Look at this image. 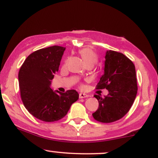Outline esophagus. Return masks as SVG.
Here are the masks:
<instances>
[{"label":"esophagus","mask_w":158,"mask_h":158,"mask_svg":"<svg viewBox=\"0 0 158 158\" xmlns=\"http://www.w3.org/2000/svg\"><path fill=\"white\" fill-rule=\"evenodd\" d=\"M88 97H89V96L87 95V94H82V93L79 94V98H80V99H82V98H86Z\"/></svg>","instance_id":"34e87169"}]
</instances>
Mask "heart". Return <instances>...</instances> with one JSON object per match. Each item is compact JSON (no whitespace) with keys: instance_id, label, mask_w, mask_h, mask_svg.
<instances>
[{"instance_id":"obj_1","label":"heart","mask_w":158,"mask_h":158,"mask_svg":"<svg viewBox=\"0 0 158 158\" xmlns=\"http://www.w3.org/2000/svg\"><path fill=\"white\" fill-rule=\"evenodd\" d=\"M79 54L82 58L83 61L87 64H96L97 61L98 57L97 53L90 48H83L79 51Z\"/></svg>"}]
</instances>
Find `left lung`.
<instances>
[{
    "mask_svg": "<svg viewBox=\"0 0 158 158\" xmlns=\"http://www.w3.org/2000/svg\"><path fill=\"white\" fill-rule=\"evenodd\" d=\"M105 58L104 74L96 89L106 88L108 94L104 98L94 96L99 108L92 115L97 121L109 123L128 113L137 96V84L135 64L124 54L108 50Z\"/></svg>",
    "mask_w": 158,
    "mask_h": 158,
    "instance_id": "left-lung-1",
    "label": "left lung"
}]
</instances>
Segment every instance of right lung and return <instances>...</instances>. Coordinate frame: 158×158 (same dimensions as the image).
<instances>
[{
    "instance_id": "right-lung-1",
    "label": "right lung",
    "mask_w": 158,
    "mask_h": 158,
    "mask_svg": "<svg viewBox=\"0 0 158 158\" xmlns=\"http://www.w3.org/2000/svg\"><path fill=\"white\" fill-rule=\"evenodd\" d=\"M64 50L65 48L56 45L36 50L28 56L19 70L21 100L32 116L44 122L62 119L79 99L75 90L60 93L50 88Z\"/></svg>"
}]
</instances>
